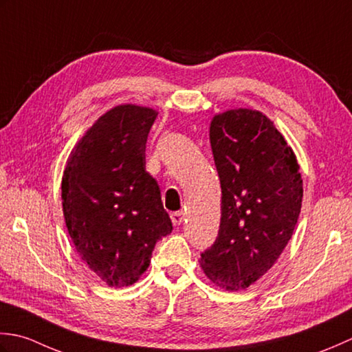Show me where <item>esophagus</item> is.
Wrapping results in <instances>:
<instances>
[{"label":"esophagus","instance_id":"34e87169","mask_svg":"<svg viewBox=\"0 0 352 352\" xmlns=\"http://www.w3.org/2000/svg\"><path fill=\"white\" fill-rule=\"evenodd\" d=\"M170 217H171V221H173V225L179 226V225H182V223H184V220H185V212H184V211H176V212L171 214Z\"/></svg>","mask_w":352,"mask_h":352}]
</instances>
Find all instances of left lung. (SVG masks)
Segmentation results:
<instances>
[{
    "mask_svg": "<svg viewBox=\"0 0 352 352\" xmlns=\"http://www.w3.org/2000/svg\"><path fill=\"white\" fill-rule=\"evenodd\" d=\"M221 186V219L200 266L214 284L245 290L274 266L292 239L302 179L292 147L264 113L231 109L210 126Z\"/></svg>",
    "mask_w": 352,
    "mask_h": 352,
    "instance_id": "8db88e82",
    "label": "left lung"
}]
</instances>
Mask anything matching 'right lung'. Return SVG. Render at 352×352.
<instances>
[{
  "mask_svg": "<svg viewBox=\"0 0 352 352\" xmlns=\"http://www.w3.org/2000/svg\"><path fill=\"white\" fill-rule=\"evenodd\" d=\"M157 112L120 104L71 152L62 176L68 234L83 263L109 287H127L148 267L157 240L173 231L160 185L146 171Z\"/></svg>",
  "mask_w": 352,
  "mask_h": 352,
  "instance_id": "add662e5",
  "label": "right lung"
}]
</instances>
